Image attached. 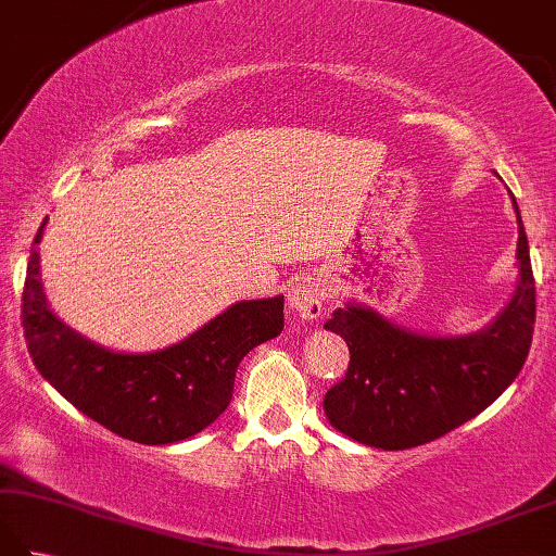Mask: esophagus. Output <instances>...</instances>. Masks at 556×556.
Wrapping results in <instances>:
<instances>
[{
    "instance_id": "obj_1",
    "label": "esophagus",
    "mask_w": 556,
    "mask_h": 556,
    "mask_svg": "<svg viewBox=\"0 0 556 556\" xmlns=\"http://www.w3.org/2000/svg\"><path fill=\"white\" fill-rule=\"evenodd\" d=\"M327 281L320 277H301L296 285L289 289V308L305 317V320H313V317L323 315V305L327 299Z\"/></svg>"
}]
</instances>
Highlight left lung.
<instances>
[{
    "label": "left lung",
    "mask_w": 556,
    "mask_h": 556,
    "mask_svg": "<svg viewBox=\"0 0 556 556\" xmlns=\"http://www.w3.org/2000/svg\"><path fill=\"white\" fill-rule=\"evenodd\" d=\"M518 279L490 325L470 334H425L344 303L325 329L349 344L344 380L325 396L332 428L365 446L401 452L452 432L485 410L521 372L535 325V281L516 198Z\"/></svg>",
    "instance_id": "8db88e82"
}]
</instances>
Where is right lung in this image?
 Returning a JSON list of instances; mask_svg holds the SVG:
<instances>
[{
  "instance_id": "1",
  "label": "right lung",
  "mask_w": 556,
  "mask_h": 556,
  "mask_svg": "<svg viewBox=\"0 0 556 556\" xmlns=\"http://www.w3.org/2000/svg\"><path fill=\"white\" fill-rule=\"evenodd\" d=\"M42 219L26 287L23 334L35 368L68 404L124 440L174 444L205 430L227 410L248 351L285 329V296L236 301L193 334L157 351H114L68 327L45 296Z\"/></svg>"
}]
</instances>
